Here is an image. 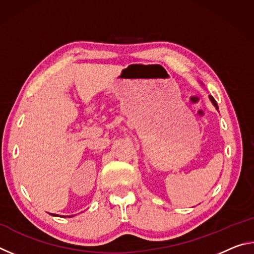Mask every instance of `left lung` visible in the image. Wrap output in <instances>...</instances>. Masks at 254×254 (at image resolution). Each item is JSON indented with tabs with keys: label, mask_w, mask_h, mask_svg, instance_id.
Here are the masks:
<instances>
[{
	"label": "left lung",
	"mask_w": 254,
	"mask_h": 254,
	"mask_svg": "<svg viewBox=\"0 0 254 254\" xmlns=\"http://www.w3.org/2000/svg\"><path fill=\"white\" fill-rule=\"evenodd\" d=\"M209 100H210V102H212V104L215 106V109L218 110V106H217V103H216V101H215L212 96H209Z\"/></svg>",
	"instance_id": "8db88e82"
}]
</instances>
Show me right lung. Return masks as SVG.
Segmentation results:
<instances>
[{
    "mask_svg": "<svg viewBox=\"0 0 254 254\" xmlns=\"http://www.w3.org/2000/svg\"><path fill=\"white\" fill-rule=\"evenodd\" d=\"M50 215H53V216H58V215H56V214H50ZM67 217H72V215H71V216H67Z\"/></svg>",
    "mask_w": 254,
    "mask_h": 254,
    "instance_id": "obj_1",
    "label": "right lung"
}]
</instances>
